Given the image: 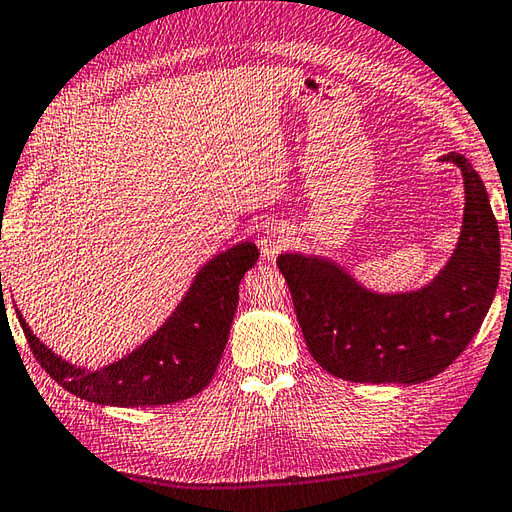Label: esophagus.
I'll list each match as a JSON object with an SVG mask.
<instances>
[{"instance_id":"34e87169","label":"esophagus","mask_w":512,"mask_h":512,"mask_svg":"<svg viewBox=\"0 0 512 512\" xmlns=\"http://www.w3.org/2000/svg\"><path fill=\"white\" fill-rule=\"evenodd\" d=\"M290 242V231L283 222H266L257 233V244L264 259H275Z\"/></svg>"}]
</instances>
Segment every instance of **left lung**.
<instances>
[{
  "mask_svg": "<svg viewBox=\"0 0 512 512\" xmlns=\"http://www.w3.org/2000/svg\"><path fill=\"white\" fill-rule=\"evenodd\" d=\"M465 216L438 275L412 292L364 288L336 261L283 253L281 275L312 358L355 384H421L454 362L478 334L499 281V231L480 174L458 152Z\"/></svg>",
  "mask_w": 512,
  "mask_h": 512,
  "instance_id": "left-lung-1",
  "label": "left lung"
}]
</instances>
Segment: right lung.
Listing matches in <instances>:
<instances>
[{
  "label": "right lung",
  "instance_id": "1",
  "mask_svg": "<svg viewBox=\"0 0 512 512\" xmlns=\"http://www.w3.org/2000/svg\"><path fill=\"white\" fill-rule=\"evenodd\" d=\"M259 259L253 242L231 246L202 266L170 318L122 360L87 371L69 364L32 334L17 310L34 358L71 395L100 406H165L198 395L227 347L240 281Z\"/></svg>",
  "mask_w": 512,
  "mask_h": 512
}]
</instances>
